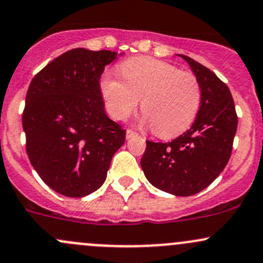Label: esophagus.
Instances as JSON below:
<instances>
[{
	"mask_svg": "<svg viewBox=\"0 0 263 263\" xmlns=\"http://www.w3.org/2000/svg\"><path fill=\"white\" fill-rule=\"evenodd\" d=\"M137 135V132L136 131H134V129H127L126 131V137L127 139H131V137H134V136H136Z\"/></svg>",
	"mask_w": 263,
	"mask_h": 263,
	"instance_id": "obj_1",
	"label": "esophagus"
}]
</instances>
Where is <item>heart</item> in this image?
<instances>
[{"label": "heart", "mask_w": 263, "mask_h": 263, "mask_svg": "<svg viewBox=\"0 0 263 263\" xmlns=\"http://www.w3.org/2000/svg\"><path fill=\"white\" fill-rule=\"evenodd\" d=\"M120 68L124 81L109 73L101 78L102 96L113 118L126 120L141 99L142 121L157 136H176L193 123L201 102L194 74L153 58L128 59Z\"/></svg>", "instance_id": "heart-1"}]
</instances>
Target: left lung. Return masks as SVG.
Instances as JSON below:
<instances>
[{"mask_svg":"<svg viewBox=\"0 0 263 263\" xmlns=\"http://www.w3.org/2000/svg\"><path fill=\"white\" fill-rule=\"evenodd\" d=\"M201 87L197 118L171 142L146 141L141 167L157 189L189 197L205 189L226 167L232 154L238 117L231 90L208 68L185 55Z\"/></svg>","mask_w":263,"mask_h":263,"instance_id":"8db88e82","label":"left lung"}]
</instances>
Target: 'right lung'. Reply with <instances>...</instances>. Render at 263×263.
<instances>
[{"instance_id":"1","label":"right lung","mask_w":263,"mask_h":263,"mask_svg":"<svg viewBox=\"0 0 263 263\" xmlns=\"http://www.w3.org/2000/svg\"><path fill=\"white\" fill-rule=\"evenodd\" d=\"M117 55L71 49L41 69L27 89L22 113L27 156L43 181L65 197L99 189L124 143L126 131L104 112L99 84Z\"/></svg>"}]
</instances>
